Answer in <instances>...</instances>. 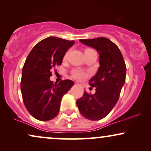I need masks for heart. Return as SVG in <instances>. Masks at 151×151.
I'll return each instance as SVG.
<instances>
[{
	"label": "heart",
	"mask_w": 151,
	"mask_h": 151,
	"mask_svg": "<svg viewBox=\"0 0 151 151\" xmlns=\"http://www.w3.org/2000/svg\"><path fill=\"white\" fill-rule=\"evenodd\" d=\"M93 49H91V48H86L85 49V52H87V51H90V50H92ZM67 56V54L65 55V58H66ZM72 77L74 78H75L76 79H78V80H81V79H84L85 77H86V74L83 72H82L81 70H74L72 71Z\"/></svg>",
	"instance_id": "b5f03b06"
}]
</instances>
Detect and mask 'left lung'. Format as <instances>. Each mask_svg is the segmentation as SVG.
Here are the masks:
<instances>
[{"instance_id": "left-lung-1", "label": "left lung", "mask_w": 151, "mask_h": 151, "mask_svg": "<svg viewBox=\"0 0 151 151\" xmlns=\"http://www.w3.org/2000/svg\"><path fill=\"white\" fill-rule=\"evenodd\" d=\"M79 41L99 52L100 67L88 82L91 86L90 89L95 87L96 93L84 92L77 101V105L83 117L90 120H99L110 113L119 99L125 83L126 65L119 48L107 38L80 39Z\"/></svg>"}]
</instances>
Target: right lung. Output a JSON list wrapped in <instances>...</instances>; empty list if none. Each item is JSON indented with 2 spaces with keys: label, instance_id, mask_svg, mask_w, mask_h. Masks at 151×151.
Returning <instances> with one entry per match:
<instances>
[{
  "label": "right lung",
  "instance_id": "1",
  "mask_svg": "<svg viewBox=\"0 0 151 151\" xmlns=\"http://www.w3.org/2000/svg\"><path fill=\"white\" fill-rule=\"evenodd\" d=\"M75 41L50 36L39 42L29 54L22 69L21 92L27 110L38 120L48 121L59 112L63 96L74 82L66 79L58 83L50 80V70L62 64Z\"/></svg>",
  "mask_w": 151,
  "mask_h": 151
}]
</instances>
